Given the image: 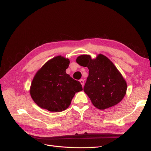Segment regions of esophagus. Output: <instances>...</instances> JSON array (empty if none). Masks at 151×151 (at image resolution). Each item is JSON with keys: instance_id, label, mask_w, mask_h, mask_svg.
I'll return each mask as SVG.
<instances>
[{"instance_id": "esophagus-1", "label": "esophagus", "mask_w": 151, "mask_h": 151, "mask_svg": "<svg viewBox=\"0 0 151 151\" xmlns=\"http://www.w3.org/2000/svg\"><path fill=\"white\" fill-rule=\"evenodd\" d=\"M79 81H80L81 84H82V86H83H83H84V80H83V79H80V80H79Z\"/></svg>"}]
</instances>
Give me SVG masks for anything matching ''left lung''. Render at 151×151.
Instances as JSON below:
<instances>
[{"mask_svg": "<svg viewBox=\"0 0 151 151\" xmlns=\"http://www.w3.org/2000/svg\"><path fill=\"white\" fill-rule=\"evenodd\" d=\"M81 66L87 67L89 76L84 91L95 107L105 109L115 106L124 98L127 89L125 80L113 62L99 54L94 59L83 55L76 59Z\"/></svg>", "mask_w": 151, "mask_h": 151, "instance_id": "8db88e82", "label": "left lung"}]
</instances>
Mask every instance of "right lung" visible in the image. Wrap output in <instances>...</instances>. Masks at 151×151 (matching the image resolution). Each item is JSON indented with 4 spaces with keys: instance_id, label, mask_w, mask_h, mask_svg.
Segmentation results:
<instances>
[{
    "instance_id": "add662e5",
    "label": "right lung",
    "mask_w": 151,
    "mask_h": 151,
    "mask_svg": "<svg viewBox=\"0 0 151 151\" xmlns=\"http://www.w3.org/2000/svg\"><path fill=\"white\" fill-rule=\"evenodd\" d=\"M69 63V59L57 56L36 72L30 94L38 106L52 112L62 111L69 106L76 93L83 90L79 81L66 74Z\"/></svg>"
}]
</instances>
